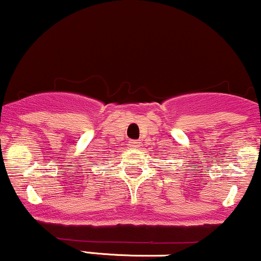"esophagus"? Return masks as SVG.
Here are the masks:
<instances>
[{"label": "esophagus", "mask_w": 261, "mask_h": 261, "mask_svg": "<svg viewBox=\"0 0 261 261\" xmlns=\"http://www.w3.org/2000/svg\"><path fill=\"white\" fill-rule=\"evenodd\" d=\"M139 145H141V143H139L138 141H130L129 142L130 149H138Z\"/></svg>", "instance_id": "esophagus-1"}]
</instances>
